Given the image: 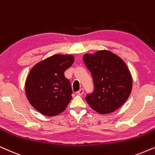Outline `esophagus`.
<instances>
[{"mask_svg":"<svg viewBox=\"0 0 155 155\" xmlns=\"http://www.w3.org/2000/svg\"><path fill=\"white\" fill-rule=\"evenodd\" d=\"M76 94H77L79 95V96L83 95V94H84V89H81L80 90H79V91L76 92Z\"/></svg>","mask_w":155,"mask_h":155,"instance_id":"esophagus-1","label":"esophagus"}]
</instances>
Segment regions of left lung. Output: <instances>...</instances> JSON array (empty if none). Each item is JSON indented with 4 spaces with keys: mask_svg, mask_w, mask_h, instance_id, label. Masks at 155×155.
<instances>
[{
    "mask_svg": "<svg viewBox=\"0 0 155 155\" xmlns=\"http://www.w3.org/2000/svg\"><path fill=\"white\" fill-rule=\"evenodd\" d=\"M84 64L91 71L94 91L86 97L90 107L101 114L116 111L127 100L132 89V77L127 64L108 50L85 54Z\"/></svg>",
    "mask_w": 155,
    "mask_h": 155,
    "instance_id": "left-lung-1",
    "label": "left lung"
}]
</instances>
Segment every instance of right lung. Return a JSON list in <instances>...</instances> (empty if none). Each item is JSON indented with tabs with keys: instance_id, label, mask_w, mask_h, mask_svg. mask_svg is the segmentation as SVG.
Instances as JSON below:
<instances>
[{
	"instance_id": "obj_1",
	"label": "right lung",
	"mask_w": 155,
	"mask_h": 155,
	"mask_svg": "<svg viewBox=\"0 0 155 155\" xmlns=\"http://www.w3.org/2000/svg\"><path fill=\"white\" fill-rule=\"evenodd\" d=\"M71 54H54L33 66L25 82L27 99L45 116L62 113L71 101L72 90L64 71L74 63Z\"/></svg>"
}]
</instances>
